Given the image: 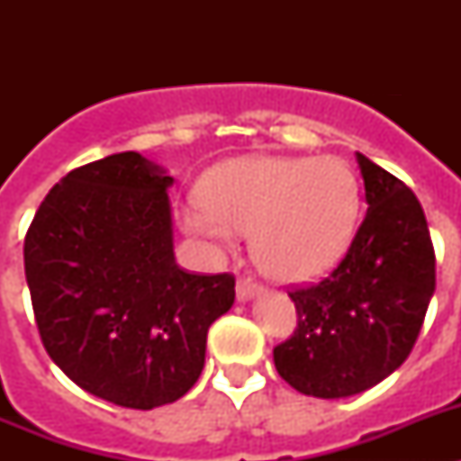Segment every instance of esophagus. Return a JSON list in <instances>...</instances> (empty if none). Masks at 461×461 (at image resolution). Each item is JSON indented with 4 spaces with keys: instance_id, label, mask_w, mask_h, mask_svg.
I'll list each match as a JSON object with an SVG mask.
<instances>
[{
    "instance_id": "esophagus-1",
    "label": "esophagus",
    "mask_w": 461,
    "mask_h": 461,
    "mask_svg": "<svg viewBox=\"0 0 461 461\" xmlns=\"http://www.w3.org/2000/svg\"><path fill=\"white\" fill-rule=\"evenodd\" d=\"M260 291H263V286H258V284H254V281H249V279H240L238 281V300H240V303H244V300H251V297L258 295Z\"/></svg>"
}]
</instances>
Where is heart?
<instances>
[{
  "instance_id": "heart-1",
  "label": "heart",
  "mask_w": 461,
  "mask_h": 461,
  "mask_svg": "<svg viewBox=\"0 0 461 461\" xmlns=\"http://www.w3.org/2000/svg\"><path fill=\"white\" fill-rule=\"evenodd\" d=\"M360 217V180L339 157H240L214 166L182 210L186 233L233 251L254 233L266 275L307 284L344 258Z\"/></svg>"
}]
</instances>
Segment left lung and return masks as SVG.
Segmentation results:
<instances>
[{
	"label": "left lung",
	"mask_w": 461,
	"mask_h": 461,
	"mask_svg": "<svg viewBox=\"0 0 461 461\" xmlns=\"http://www.w3.org/2000/svg\"><path fill=\"white\" fill-rule=\"evenodd\" d=\"M367 214L321 284L288 293L297 328L275 348L279 376L321 399L360 394L409 357L437 286V258L413 191L357 154Z\"/></svg>",
	"instance_id": "8db88e82"
}]
</instances>
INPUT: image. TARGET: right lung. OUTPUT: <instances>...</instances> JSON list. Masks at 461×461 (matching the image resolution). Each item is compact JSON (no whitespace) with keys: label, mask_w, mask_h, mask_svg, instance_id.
I'll list each match as a JSON object with an SVG mask.
<instances>
[{"label":"right lung","mask_w":461,"mask_h":461,"mask_svg":"<svg viewBox=\"0 0 461 461\" xmlns=\"http://www.w3.org/2000/svg\"><path fill=\"white\" fill-rule=\"evenodd\" d=\"M173 177L138 152L71 170L24 238V276L48 356L76 385L149 411L194 388L233 275L175 263Z\"/></svg>","instance_id":"1"}]
</instances>
